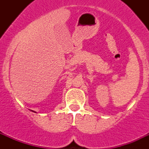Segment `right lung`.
Wrapping results in <instances>:
<instances>
[{
    "label": "right lung",
    "instance_id": "obj_1",
    "mask_svg": "<svg viewBox=\"0 0 149 149\" xmlns=\"http://www.w3.org/2000/svg\"><path fill=\"white\" fill-rule=\"evenodd\" d=\"M31 111H33V110H31ZM33 112H34V111H33ZM35 113H36V112H35Z\"/></svg>",
    "mask_w": 149,
    "mask_h": 149
}]
</instances>
